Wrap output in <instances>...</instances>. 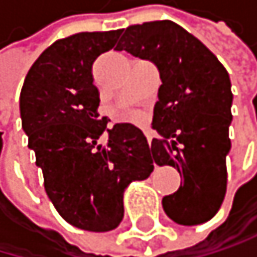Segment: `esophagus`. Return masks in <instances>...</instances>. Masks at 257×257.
Returning <instances> with one entry per match:
<instances>
[{"instance_id": "esophagus-1", "label": "esophagus", "mask_w": 257, "mask_h": 257, "mask_svg": "<svg viewBox=\"0 0 257 257\" xmlns=\"http://www.w3.org/2000/svg\"><path fill=\"white\" fill-rule=\"evenodd\" d=\"M145 136H146V139H148V143H150V146H151V142H153V133H151L150 130H145Z\"/></svg>"}]
</instances>
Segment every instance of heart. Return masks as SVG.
<instances>
[{
    "label": "heart",
    "instance_id": "heart-1",
    "mask_svg": "<svg viewBox=\"0 0 257 257\" xmlns=\"http://www.w3.org/2000/svg\"><path fill=\"white\" fill-rule=\"evenodd\" d=\"M130 117H131V118H136V117H137V114H136V112H130Z\"/></svg>",
    "mask_w": 257,
    "mask_h": 257
}]
</instances>
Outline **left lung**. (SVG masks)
<instances>
[{"label":"left lung","mask_w":257,"mask_h":257,"mask_svg":"<svg viewBox=\"0 0 257 257\" xmlns=\"http://www.w3.org/2000/svg\"><path fill=\"white\" fill-rule=\"evenodd\" d=\"M115 51L151 60L162 86L154 106L150 153L157 165L177 168L183 182L165 196L163 210L180 225L214 217L226 193L231 148V81L217 57L179 24L162 20L123 29Z\"/></svg>","instance_id":"8db88e82"}]
</instances>
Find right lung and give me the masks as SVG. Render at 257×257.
<instances>
[{"instance_id":"add662e5","label":"right lung","mask_w":257,"mask_h":257,"mask_svg":"<svg viewBox=\"0 0 257 257\" xmlns=\"http://www.w3.org/2000/svg\"><path fill=\"white\" fill-rule=\"evenodd\" d=\"M121 31L80 32L57 40L26 75L20 112L44 190L60 216L86 231H111L123 219V191L154 170L150 145L131 123L107 130L92 64ZM106 130L108 143H99Z\"/></svg>"}]
</instances>
